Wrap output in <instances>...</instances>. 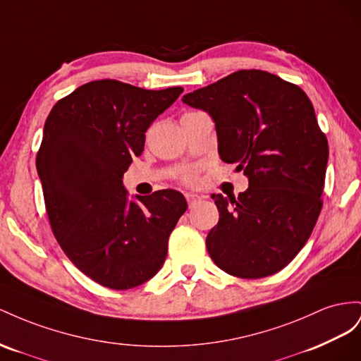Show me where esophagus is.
I'll use <instances>...</instances> for the list:
<instances>
[{"label":"esophagus","instance_id":"esophagus-1","mask_svg":"<svg viewBox=\"0 0 361 361\" xmlns=\"http://www.w3.org/2000/svg\"><path fill=\"white\" fill-rule=\"evenodd\" d=\"M202 197L201 195H198V193H192V192H189V193H186V200H188V204H189V207H192V205L197 202V201H200Z\"/></svg>","mask_w":361,"mask_h":361}]
</instances>
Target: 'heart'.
Segmentation results:
<instances>
[{
  "mask_svg": "<svg viewBox=\"0 0 361 361\" xmlns=\"http://www.w3.org/2000/svg\"><path fill=\"white\" fill-rule=\"evenodd\" d=\"M190 113H198V111H190ZM186 115H189V113H186ZM186 181H189V183H193V181H195V173H193V172H190V173L186 175Z\"/></svg>",
  "mask_w": 361,
  "mask_h": 361,
  "instance_id": "obj_1",
  "label": "heart"
}]
</instances>
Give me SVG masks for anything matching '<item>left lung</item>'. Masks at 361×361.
Wrapping results in <instances>:
<instances>
[{"label": "left lung", "mask_w": 361, "mask_h": 361, "mask_svg": "<svg viewBox=\"0 0 361 361\" xmlns=\"http://www.w3.org/2000/svg\"><path fill=\"white\" fill-rule=\"evenodd\" d=\"M212 116L218 151L238 163L250 188L212 195L219 222L207 251L226 274L263 278L281 271L310 238L322 209L328 142L305 92L260 69H242L183 97Z\"/></svg>", "instance_id": "1"}]
</instances>
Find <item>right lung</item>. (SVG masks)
Masks as SVG:
<instances>
[{"instance_id":"add662e5","label":"right lung","mask_w":361,"mask_h":361,"mask_svg":"<svg viewBox=\"0 0 361 361\" xmlns=\"http://www.w3.org/2000/svg\"><path fill=\"white\" fill-rule=\"evenodd\" d=\"M181 92L97 80L57 101L45 121L36 168L51 230L68 259L109 289H131L160 271L188 209L177 190L130 201L122 184L145 131Z\"/></svg>"}]
</instances>
